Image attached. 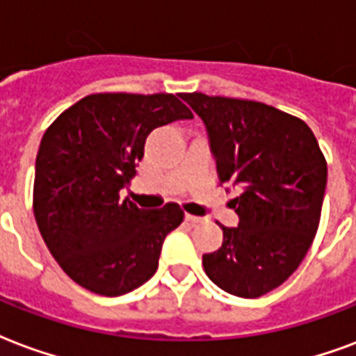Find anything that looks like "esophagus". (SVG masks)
I'll use <instances>...</instances> for the list:
<instances>
[{"label": "esophagus", "instance_id": "esophagus-1", "mask_svg": "<svg viewBox=\"0 0 356 356\" xmlns=\"http://www.w3.org/2000/svg\"><path fill=\"white\" fill-rule=\"evenodd\" d=\"M184 218H186V222H190V224H197V222L203 220L202 216H194V214H186Z\"/></svg>", "mask_w": 356, "mask_h": 356}]
</instances>
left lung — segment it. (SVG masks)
Here are the masks:
<instances>
[{"label":"left lung","instance_id":"8db88e82","mask_svg":"<svg viewBox=\"0 0 356 356\" xmlns=\"http://www.w3.org/2000/svg\"><path fill=\"white\" fill-rule=\"evenodd\" d=\"M207 130L220 183L241 186L232 202L237 227H222L203 268L216 286L243 298L282 286L316 237L327 162L310 127L254 100L184 93Z\"/></svg>","mask_w":356,"mask_h":356}]
</instances>
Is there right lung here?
I'll list each match as a JSON object with an SVG mask.
<instances>
[{
  "label": "right lung",
  "mask_w": 356,
  "mask_h": 356,
  "mask_svg": "<svg viewBox=\"0 0 356 356\" xmlns=\"http://www.w3.org/2000/svg\"><path fill=\"white\" fill-rule=\"evenodd\" d=\"M192 119L175 95L97 93L65 110L40 140L33 213L46 246L81 287L132 291L159 267L162 243L183 222L177 203L140 209L121 190L151 130Z\"/></svg>",
  "instance_id": "right-lung-1"
}]
</instances>
